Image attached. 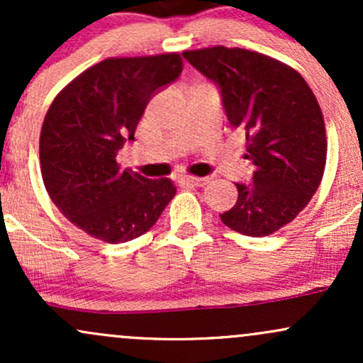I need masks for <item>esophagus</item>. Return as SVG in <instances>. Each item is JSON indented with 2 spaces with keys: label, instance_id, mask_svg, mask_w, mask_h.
Segmentation results:
<instances>
[{
  "label": "esophagus",
  "instance_id": "obj_1",
  "mask_svg": "<svg viewBox=\"0 0 363 363\" xmlns=\"http://www.w3.org/2000/svg\"><path fill=\"white\" fill-rule=\"evenodd\" d=\"M182 182H184V184H189V186L203 187V186H206L208 182H210V179H208V177H184V179H182Z\"/></svg>",
  "mask_w": 363,
  "mask_h": 363
}]
</instances>
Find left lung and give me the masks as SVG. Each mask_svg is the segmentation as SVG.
<instances>
[{
	"label": "left lung",
	"instance_id": "8db88e82",
	"mask_svg": "<svg viewBox=\"0 0 363 363\" xmlns=\"http://www.w3.org/2000/svg\"><path fill=\"white\" fill-rule=\"evenodd\" d=\"M215 82L232 128L245 133L256 167L251 184H235L222 222L242 235L264 237L290 223L314 196L326 165V128L311 86L285 62L239 48L184 51Z\"/></svg>",
	"mask_w": 363,
	"mask_h": 363
}]
</instances>
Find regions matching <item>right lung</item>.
<instances>
[{"instance_id":"1","label":"right lung","mask_w":363,"mask_h":363,"mask_svg":"<svg viewBox=\"0 0 363 363\" xmlns=\"http://www.w3.org/2000/svg\"><path fill=\"white\" fill-rule=\"evenodd\" d=\"M182 72L177 52L109 57L56 95L40 131V172L66 218L109 244L128 242L155 225L176 196L170 179H147L116 162L135 140L145 107Z\"/></svg>"}]
</instances>
